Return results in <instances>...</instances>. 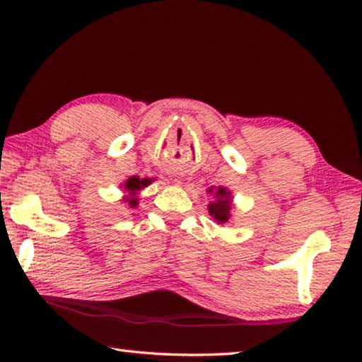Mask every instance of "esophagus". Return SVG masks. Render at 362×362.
<instances>
[{
    "label": "esophagus",
    "mask_w": 362,
    "mask_h": 362,
    "mask_svg": "<svg viewBox=\"0 0 362 362\" xmlns=\"http://www.w3.org/2000/svg\"><path fill=\"white\" fill-rule=\"evenodd\" d=\"M175 185L180 186V185H181V181H180V180H175Z\"/></svg>",
    "instance_id": "34e87169"
}]
</instances>
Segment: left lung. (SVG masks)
<instances>
[{"mask_svg": "<svg viewBox=\"0 0 362 362\" xmlns=\"http://www.w3.org/2000/svg\"><path fill=\"white\" fill-rule=\"evenodd\" d=\"M213 195V202L208 205V213L219 226L227 224L232 219L233 197L229 189L224 186H211L206 191Z\"/></svg>", "mask_w": 362, "mask_h": 362, "instance_id": "8db88e82", "label": "left lung"}]
</instances>
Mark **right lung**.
<instances>
[{"label":"right lung","mask_w":362,"mask_h":362,"mask_svg":"<svg viewBox=\"0 0 362 362\" xmlns=\"http://www.w3.org/2000/svg\"><path fill=\"white\" fill-rule=\"evenodd\" d=\"M152 182L151 177H138V176H132L127 177V180L120 185V187L124 189L125 195L122 197L124 204H127L132 208L138 206V194L143 191L144 187H148Z\"/></svg>","instance_id":"right-lung-1"}]
</instances>
